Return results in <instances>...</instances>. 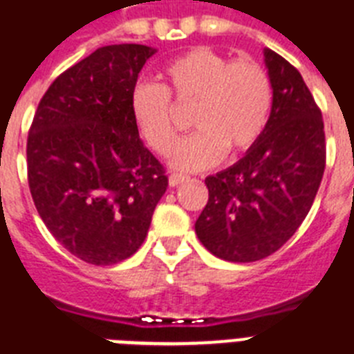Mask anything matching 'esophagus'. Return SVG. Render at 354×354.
Masks as SVG:
<instances>
[{
	"mask_svg": "<svg viewBox=\"0 0 354 354\" xmlns=\"http://www.w3.org/2000/svg\"><path fill=\"white\" fill-rule=\"evenodd\" d=\"M188 180V175H183V174H171L170 177H168V183H170L171 188H175V186H179V184L186 183Z\"/></svg>",
	"mask_w": 354,
	"mask_h": 354,
	"instance_id": "1",
	"label": "esophagus"
}]
</instances>
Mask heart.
<instances>
[{
	"label": "heart",
	"mask_w": 354,
	"mask_h": 354,
	"mask_svg": "<svg viewBox=\"0 0 354 354\" xmlns=\"http://www.w3.org/2000/svg\"><path fill=\"white\" fill-rule=\"evenodd\" d=\"M162 80L165 86L138 84L131 111L143 140L156 152L170 153L177 143L170 96L179 104H195L192 125L198 131L171 156L177 170H206L222 161L227 148L243 152L263 134L274 93L267 71L252 60H231L198 46L170 60Z\"/></svg>",
	"instance_id": "1"
}]
</instances>
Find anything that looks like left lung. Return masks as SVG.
I'll use <instances>...</instances> for the list:
<instances>
[{
    "label": "left lung",
    "mask_w": 354,
    "mask_h": 354,
    "mask_svg": "<svg viewBox=\"0 0 354 354\" xmlns=\"http://www.w3.org/2000/svg\"><path fill=\"white\" fill-rule=\"evenodd\" d=\"M263 55L274 93L267 127L240 161L206 177L209 201L195 222L202 245L232 263L267 258L294 236L326 166L312 93L288 60L268 48Z\"/></svg>",
    "instance_id": "8db88e82"
}]
</instances>
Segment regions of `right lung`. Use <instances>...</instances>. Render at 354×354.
I'll use <instances>...</instances> for the list:
<instances>
[{
    "label": "right lung",
    "instance_id": "add662e5",
    "mask_svg": "<svg viewBox=\"0 0 354 354\" xmlns=\"http://www.w3.org/2000/svg\"><path fill=\"white\" fill-rule=\"evenodd\" d=\"M156 51L98 48L55 78L30 127L33 204L53 238L86 263L131 258L168 186L131 111L138 75Z\"/></svg>",
    "mask_w": 354,
    "mask_h": 354
}]
</instances>
